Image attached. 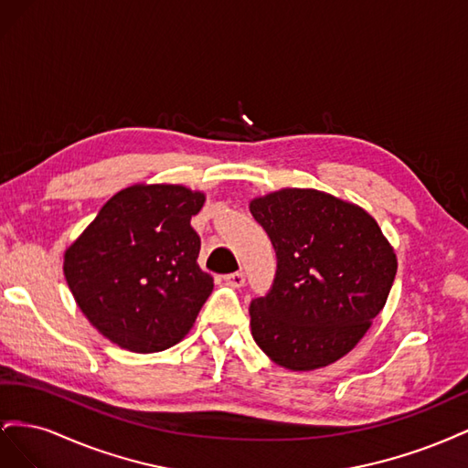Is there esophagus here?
<instances>
[{
	"instance_id": "34e87169",
	"label": "esophagus",
	"mask_w": 468,
	"mask_h": 468,
	"mask_svg": "<svg viewBox=\"0 0 468 468\" xmlns=\"http://www.w3.org/2000/svg\"><path fill=\"white\" fill-rule=\"evenodd\" d=\"M224 281L229 282V285H230L232 289H239V287H244L246 277H244L242 271H234V273H230V275H226Z\"/></svg>"
}]
</instances>
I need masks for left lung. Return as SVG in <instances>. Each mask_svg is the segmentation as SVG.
Here are the masks:
<instances>
[{"instance_id":"1","label":"left lung","mask_w":468,"mask_h":468,"mask_svg":"<svg viewBox=\"0 0 468 468\" xmlns=\"http://www.w3.org/2000/svg\"><path fill=\"white\" fill-rule=\"evenodd\" d=\"M275 248L277 273L250 304L251 335L291 371H313L359 344L385 306L396 253L361 207L287 187L250 203Z\"/></svg>"}]
</instances>
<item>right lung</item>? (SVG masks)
<instances>
[{
  "label": "right lung",
  "instance_id": "right-lung-1",
  "mask_svg": "<svg viewBox=\"0 0 468 468\" xmlns=\"http://www.w3.org/2000/svg\"><path fill=\"white\" fill-rule=\"evenodd\" d=\"M205 193L183 186L126 187L112 195L64 253V275L99 334L134 353L181 342L212 292L197 263L191 217Z\"/></svg>",
  "mask_w": 468,
  "mask_h": 468
}]
</instances>
